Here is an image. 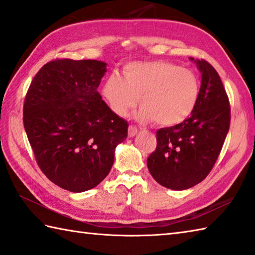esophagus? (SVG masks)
Segmentation results:
<instances>
[{"label":"esophagus","mask_w":255,"mask_h":255,"mask_svg":"<svg viewBox=\"0 0 255 255\" xmlns=\"http://www.w3.org/2000/svg\"><path fill=\"white\" fill-rule=\"evenodd\" d=\"M136 133H137V128L136 127H134V126L128 127V136L129 137H133Z\"/></svg>","instance_id":"1"}]
</instances>
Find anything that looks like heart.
<instances>
[{
    "instance_id": "obj_1",
    "label": "heart",
    "mask_w": 255,
    "mask_h": 255,
    "mask_svg": "<svg viewBox=\"0 0 255 255\" xmlns=\"http://www.w3.org/2000/svg\"><path fill=\"white\" fill-rule=\"evenodd\" d=\"M123 72L124 80L112 74L103 88L110 108L119 117H127L138 99L142 107L138 120H154L158 126H175L194 111L200 82L191 70L170 62H135Z\"/></svg>"
}]
</instances>
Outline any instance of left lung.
<instances>
[{"label":"left lung","instance_id":"obj_1","mask_svg":"<svg viewBox=\"0 0 255 255\" xmlns=\"http://www.w3.org/2000/svg\"><path fill=\"white\" fill-rule=\"evenodd\" d=\"M195 63L202 76L194 111L182 123L157 129L156 148L146 162L157 183L177 191L194 186L208 176L231 121L229 97L218 72L205 60Z\"/></svg>","mask_w":255,"mask_h":255}]
</instances>
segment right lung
<instances>
[{
    "label": "right lung",
    "mask_w": 255,
    "mask_h": 255,
    "mask_svg": "<svg viewBox=\"0 0 255 255\" xmlns=\"http://www.w3.org/2000/svg\"><path fill=\"white\" fill-rule=\"evenodd\" d=\"M107 63L56 59L42 66L24 100L23 124L37 165L53 183L84 192L101 183L128 124L98 88Z\"/></svg>",
    "instance_id": "add662e5"
}]
</instances>
